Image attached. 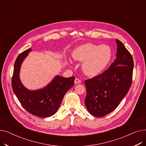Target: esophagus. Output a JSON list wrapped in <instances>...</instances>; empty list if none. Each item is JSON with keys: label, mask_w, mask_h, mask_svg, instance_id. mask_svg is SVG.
Masks as SVG:
<instances>
[{"label": "esophagus", "mask_w": 146, "mask_h": 146, "mask_svg": "<svg viewBox=\"0 0 146 146\" xmlns=\"http://www.w3.org/2000/svg\"><path fill=\"white\" fill-rule=\"evenodd\" d=\"M81 83V80L78 79V78H76L75 80H74V83L75 84H79V83Z\"/></svg>", "instance_id": "34e87169"}]
</instances>
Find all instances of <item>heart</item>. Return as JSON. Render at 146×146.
I'll return each instance as SVG.
<instances>
[{"label":"heart","mask_w":146,"mask_h":146,"mask_svg":"<svg viewBox=\"0 0 146 146\" xmlns=\"http://www.w3.org/2000/svg\"><path fill=\"white\" fill-rule=\"evenodd\" d=\"M72 56L75 60L83 62L82 68L85 74L95 76L101 73L108 66L112 57V51L107 45L86 43L76 47Z\"/></svg>","instance_id":"b5f03b06"}]
</instances>
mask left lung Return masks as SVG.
Instances as JSON below:
<instances>
[{"instance_id": "1", "label": "left lung", "mask_w": 146, "mask_h": 146, "mask_svg": "<svg viewBox=\"0 0 146 146\" xmlns=\"http://www.w3.org/2000/svg\"><path fill=\"white\" fill-rule=\"evenodd\" d=\"M117 58L103 73L85 81V104L90 114L102 117L112 112L131 87L134 63L132 56L116 39Z\"/></svg>"}]
</instances>
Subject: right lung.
<instances>
[{"instance_id":"add662e5","label":"right lung","mask_w":146,"mask_h":146,"mask_svg":"<svg viewBox=\"0 0 146 146\" xmlns=\"http://www.w3.org/2000/svg\"><path fill=\"white\" fill-rule=\"evenodd\" d=\"M31 51V49L29 48L22 52L15 61L12 79V89L27 111L35 116L47 118L56 113L66 93L73 86L75 77L66 78L57 75L42 89H28L22 83L19 73L23 61Z\"/></svg>"}]
</instances>
